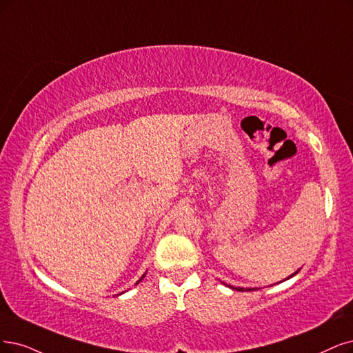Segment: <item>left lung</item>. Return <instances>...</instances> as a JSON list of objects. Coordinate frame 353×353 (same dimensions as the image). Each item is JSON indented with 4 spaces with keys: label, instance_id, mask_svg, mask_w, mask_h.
<instances>
[{
    "label": "left lung",
    "instance_id": "obj_1",
    "mask_svg": "<svg viewBox=\"0 0 353 353\" xmlns=\"http://www.w3.org/2000/svg\"><path fill=\"white\" fill-rule=\"evenodd\" d=\"M298 272H299V269H298L296 272H294V273H292V275H290L288 278H285L283 281H286V279H290V278L295 276ZM223 283H224V285H227L225 282H223ZM227 286H228V288H231V290H236V291H241V292H243V291H256V290H257V288H240V286H232V285H227Z\"/></svg>",
    "mask_w": 353,
    "mask_h": 353
}]
</instances>
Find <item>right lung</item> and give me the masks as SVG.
I'll return each instance as SVG.
<instances>
[{
	"mask_svg": "<svg viewBox=\"0 0 353 353\" xmlns=\"http://www.w3.org/2000/svg\"><path fill=\"white\" fill-rule=\"evenodd\" d=\"M145 273H147V272H145ZM145 273H143V275H142V276H141V278H139V281H138V282H137V283H139V282H141V281H142V279H143V278H145ZM121 294H123V292H121Z\"/></svg>",
	"mask_w": 353,
	"mask_h": 353,
	"instance_id": "obj_1",
	"label": "right lung"
}]
</instances>
